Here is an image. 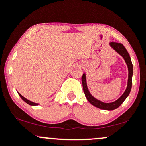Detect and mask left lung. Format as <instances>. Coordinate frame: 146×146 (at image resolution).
<instances>
[{
    "instance_id": "8db88e82",
    "label": "left lung",
    "mask_w": 146,
    "mask_h": 146,
    "mask_svg": "<svg viewBox=\"0 0 146 146\" xmlns=\"http://www.w3.org/2000/svg\"><path fill=\"white\" fill-rule=\"evenodd\" d=\"M109 45L113 49L115 50L118 54H119L123 60H125V64H126L127 66H128V83H127V87L125 88L124 93L122 94V95L119 98L117 99L115 102H110V103H106V102H103L100 100H98L90 93L89 90L88 88V86H87L86 82V73H83L82 77V86H83V90L84 92L85 96L88 101L93 105L94 106L97 107V108H100L102 110H113L116 109L118 108L120 105L124 102V100L127 98L129 94L130 93L132 88V75H133V66H132L131 59H130V55H129L128 52L125 49L123 44L121 43H117V42H110Z\"/></svg>"
}]
</instances>
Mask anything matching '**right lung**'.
<instances>
[{
  "mask_svg": "<svg viewBox=\"0 0 146 146\" xmlns=\"http://www.w3.org/2000/svg\"><path fill=\"white\" fill-rule=\"evenodd\" d=\"M18 95H20V97H21L22 100H23V101H24V102H26L27 104H29V105H31V106H37V105L39 104H38V103H35V102H33L30 101V100H27V99H26L25 98H24V97H23V95H22L21 94V93H18Z\"/></svg>",
  "mask_w": 146,
  "mask_h": 146,
  "instance_id": "right-lung-1",
  "label": "right lung"
}]
</instances>
